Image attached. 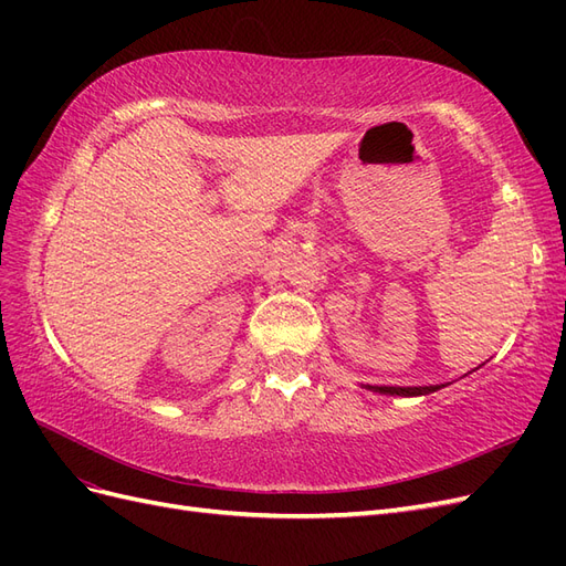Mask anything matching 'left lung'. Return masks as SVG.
Here are the masks:
<instances>
[{
    "instance_id": "left-lung-1",
    "label": "left lung",
    "mask_w": 566,
    "mask_h": 566,
    "mask_svg": "<svg viewBox=\"0 0 566 566\" xmlns=\"http://www.w3.org/2000/svg\"><path fill=\"white\" fill-rule=\"evenodd\" d=\"M447 385H430V387H380V385H366V389L387 394V397H424V394H432Z\"/></svg>"
}]
</instances>
